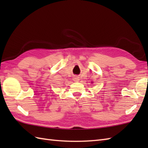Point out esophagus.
Returning <instances> with one entry per match:
<instances>
[{
	"label": "esophagus",
	"instance_id": "obj_1",
	"mask_svg": "<svg viewBox=\"0 0 148 148\" xmlns=\"http://www.w3.org/2000/svg\"><path fill=\"white\" fill-rule=\"evenodd\" d=\"M74 81H78V77H74Z\"/></svg>",
	"mask_w": 148,
	"mask_h": 148
}]
</instances>
